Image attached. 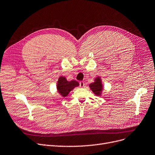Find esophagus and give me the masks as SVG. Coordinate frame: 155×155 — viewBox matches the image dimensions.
<instances>
[{
  "instance_id": "obj_1",
  "label": "esophagus",
  "mask_w": 155,
  "mask_h": 155,
  "mask_svg": "<svg viewBox=\"0 0 155 155\" xmlns=\"http://www.w3.org/2000/svg\"><path fill=\"white\" fill-rule=\"evenodd\" d=\"M84 85H85V83H84V81L80 82V86H81V87H84Z\"/></svg>"
}]
</instances>
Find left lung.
Wrapping results in <instances>:
<instances>
[{
  "instance_id": "1",
  "label": "left lung",
  "mask_w": 155,
  "mask_h": 155,
  "mask_svg": "<svg viewBox=\"0 0 155 155\" xmlns=\"http://www.w3.org/2000/svg\"><path fill=\"white\" fill-rule=\"evenodd\" d=\"M89 87L91 90L93 91V93L98 96H101L103 89H104V86H103L102 81L100 77H97L94 78V82L90 84Z\"/></svg>"
}]
</instances>
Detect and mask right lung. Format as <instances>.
Returning <instances> with one entry per match:
<instances>
[{"instance_id": "add662e5", "label": "right lung", "mask_w": 155, "mask_h": 155, "mask_svg": "<svg viewBox=\"0 0 155 155\" xmlns=\"http://www.w3.org/2000/svg\"><path fill=\"white\" fill-rule=\"evenodd\" d=\"M57 90L59 94L65 98L74 87L79 86V83L76 81H68L65 77L61 76L57 83Z\"/></svg>"}]
</instances>
